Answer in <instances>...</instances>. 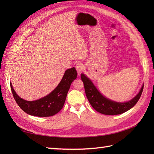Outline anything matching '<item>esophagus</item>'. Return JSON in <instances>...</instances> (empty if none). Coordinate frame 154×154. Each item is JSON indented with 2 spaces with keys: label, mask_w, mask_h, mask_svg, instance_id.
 Listing matches in <instances>:
<instances>
[{
  "label": "esophagus",
  "mask_w": 154,
  "mask_h": 154,
  "mask_svg": "<svg viewBox=\"0 0 154 154\" xmlns=\"http://www.w3.org/2000/svg\"><path fill=\"white\" fill-rule=\"evenodd\" d=\"M83 69H84V66H83V64L82 63L79 62L76 65V71H78V74H80L81 71H82Z\"/></svg>",
  "instance_id": "34e87169"
}]
</instances>
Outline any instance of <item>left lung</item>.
<instances>
[{"label": "left lung", "instance_id": "8db88e82", "mask_svg": "<svg viewBox=\"0 0 154 154\" xmlns=\"http://www.w3.org/2000/svg\"><path fill=\"white\" fill-rule=\"evenodd\" d=\"M85 94L91 106L98 112L105 115H118L125 112L137 103L143 91V85L138 94L126 103H118L106 98L97 90L94 84L84 74H81Z\"/></svg>", "mask_w": 154, "mask_h": 154}]
</instances>
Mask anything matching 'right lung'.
Returning a JSON list of instances; mask_svg holds the SVG:
<instances>
[{"label": "right lung", "instance_id": "obj_1", "mask_svg": "<svg viewBox=\"0 0 154 154\" xmlns=\"http://www.w3.org/2000/svg\"><path fill=\"white\" fill-rule=\"evenodd\" d=\"M77 74L74 67L67 69L58 85L49 94L36 101H29L20 98L14 91L11 83V89L17 103L26 113L38 117H49L57 114L63 108L70 86Z\"/></svg>", "mask_w": 154, "mask_h": 154}]
</instances>
